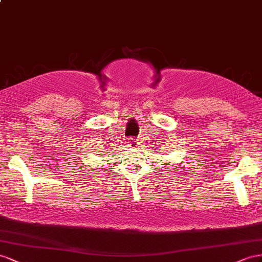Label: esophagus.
Segmentation results:
<instances>
[{"instance_id":"esophagus-1","label":"esophagus","mask_w":262,"mask_h":262,"mask_svg":"<svg viewBox=\"0 0 262 262\" xmlns=\"http://www.w3.org/2000/svg\"><path fill=\"white\" fill-rule=\"evenodd\" d=\"M127 142H128V145H130L132 147H136L137 144H138V142L135 138H129L128 140H127Z\"/></svg>"}]
</instances>
